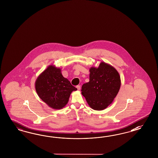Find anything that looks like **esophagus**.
I'll use <instances>...</instances> for the list:
<instances>
[{
	"label": "esophagus",
	"mask_w": 158,
	"mask_h": 158,
	"mask_svg": "<svg viewBox=\"0 0 158 158\" xmlns=\"http://www.w3.org/2000/svg\"><path fill=\"white\" fill-rule=\"evenodd\" d=\"M77 89L79 90V91H80L81 90V86H79V85H77Z\"/></svg>",
	"instance_id": "obj_1"
}]
</instances>
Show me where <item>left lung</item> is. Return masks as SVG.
Wrapping results in <instances>:
<instances>
[{"label":"left lung","mask_w":158,"mask_h":158,"mask_svg":"<svg viewBox=\"0 0 158 158\" xmlns=\"http://www.w3.org/2000/svg\"><path fill=\"white\" fill-rule=\"evenodd\" d=\"M89 81L81 87V94L93 110H102L110 105L119 91V73L110 64L102 61L98 67H91Z\"/></svg>","instance_id":"obj_1"}]
</instances>
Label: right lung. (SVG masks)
<instances>
[{
    "label": "right lung",
    "instance_id": "1",
    "mask_svg": "<svg viewBox=\"0 0 158 158\" xmlns=\"http://www.w3.org/2000/svg\"><path fill=\"white\" fill-rule=\"evenodd\" d=\"M35 90L39 98L54 110H61L68 102L72 91L77 89L62 76L61 69L50 65L37 77Z\"/></svg>",
    "mask_w": 158,
    "mask_h": 158
}]
</instances>
